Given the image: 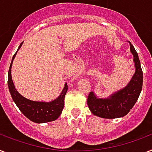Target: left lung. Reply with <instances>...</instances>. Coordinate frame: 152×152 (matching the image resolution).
<instances>
[{
    "label": "left lung",
    "mask_w": 152,
    "mask_h": 152,
    "mask_svg": "<svg viewBox=\"0 0 152 152\" xmlns=\"http://www.w3.org/2000/svg\"><path fill=\"white\" fill-rule=\"evenodd\" d=\"M129 43L130 50L134 57L136 72L125 88L113 94L109 98H97L94 93H89L87 104L95 116L106 119L122 117L129 113L138 100L143 86V70L141 69L138 54L133 45Z\"/></svg>",
    "instance_id": "obj_1"
}]
</instances>
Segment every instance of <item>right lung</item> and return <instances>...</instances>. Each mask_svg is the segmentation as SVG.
I'll list each match as a JSON object with an SVG mask.
<instances>
[{
  "label": "right lung",
  "instance_id": "1",
  "mask_svg": "<svg viewBox=\"0 0 152 152\" xmlns=\"http://www.w3.org/2000/svg\"><path fill=\"white\" fill-rule=\"evenodd\" d=\"M22 43L19 46L16 52L14 54L11 64L9 66V76H8V86H9V92L11 94L12 100L16 103L21 113L28 117L29 120L35 123H46L50 121H55L61 115L63 108H64V97L68 89L67 85H66L64 89L57 99L50 102H33L23 97L16 90L14 86L13 82L12 80L11 67L12 62L16 53L22 46Z\"/></svg>",
  "mask_w": 152,
  "mask_h": 152
}]
</instances>
